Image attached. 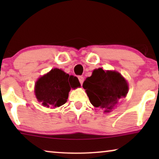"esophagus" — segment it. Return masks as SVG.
<instances>
[{
	"mask_svg": "<svg viewBox=\"0 0 159 159\" xmlns=\"http://www.w3.org/2000/svg\"><path fill=\"white\" fill-rule=\"evenodd\" d=\"M78 79H79L80 84H82V83H83V82H84V77H82V76H79V77H78Z\"/></svg>",
	"mask_w": 159,
	"mask_h": 159,
	"instance_id": "1",
	"label": "esophagus"
}]
</instances>
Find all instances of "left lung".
Segmentation results:
<instances>
[{
  "mask_svg": "<svg viewBox=\"0 0 159 159\" xmlns=\"http://www.w3.org/2000/svg\"><path fill=\"white\" fill-rule=\"evenodd\" d=\"M90 103L95 107L101 108L108 112L116 105L119 100L126 97L128 84L119 72L95 69L92 76L84 80L82 84Z\"/></svg>",
  "mask_w": 159,
  "mask_h": 159,
  "instance_id": "1",
  "label": "left lung"
}]
</instances>
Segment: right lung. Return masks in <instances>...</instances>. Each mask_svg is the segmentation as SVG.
<instances>
[{"label":"right lung","instance_id":"right-lung-1","mask_svg":"<svg viewBox=\"0 0 159 159\" xmlns=\"http://www.w3.org/2000/svg\"><path fill=\"white\" fill-rule=\"evenodd\" d=\"M78 87H80V83L77 77L54 69L36 82L35 95L43 106L59 107L66 102L71 88Z\"/></svg>","mask_w":159,"mask_h":159}]
</instances>
